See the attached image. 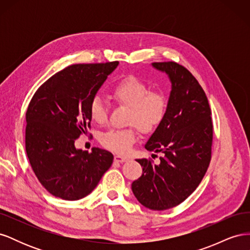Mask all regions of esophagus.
Here are the masks:
<instances>
[{
	"label": "esophagus",
	"instance_id": "obj_1",
	"mask_svg": "<svg viewBox=\"0 0 250 250\" xmlns=\"http://www.w3.org/2000/svg\"><path fill=\"white\" fill-rule=\"evenodd\" d=\"M128 161L127 157H124V156H120V155H116L115 156V162L117 163H125Z\"/></svg>",
	"mask_w": 250,
	"mask_h": 250
}]
</instances>
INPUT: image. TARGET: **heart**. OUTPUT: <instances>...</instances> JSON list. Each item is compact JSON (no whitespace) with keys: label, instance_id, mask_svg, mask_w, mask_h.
Returning a JSON list of instances; mask_svg holds the SVG:
<instances>
[{"label":"heart","instance_id":"1","mask_svg":"<svg viewBox=\"0 0 250 250\" xmlns=\"http://www.w3.org/2000/svg\"><path fill=\"white\" fill-rule=\"evenodd\" d=\"M110 95L119 105L129 107L127 123L133 126L108 130L102 134L101 144L113 152L127 154L138 139L135 126L143 133L153 132L167 116L169 100L165 93L150 90L147 82L133 75L117 81L110 88ZM88 109L95 123L103 124L106 121L107 107L98 96L92 98Z\"/></svg>","mask_w":250,"mask_h":250}]
</instances>
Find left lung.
<instances>
[{
	"instance_id": "left-lung-1",
	"label": "left lung",
	"mask_w": 250,
	"mask_h": 250,
	"mask_svg": "<svg viewBox=\"0 0 250 250\" xmlns=\"http://www.w3.org/2000/svg\"><path fill=\"white\" fill-rule=\"evenodd\" d=\"M152 65L169 75L172 90L167 116L145 148L164 156L158 165L151 158L138 160L143 174L131 188L144 207L164 210L184 202L201 183L211 158L214 130L208 97L192 73L174 62Z\"/></svg>"
}]
</instances>
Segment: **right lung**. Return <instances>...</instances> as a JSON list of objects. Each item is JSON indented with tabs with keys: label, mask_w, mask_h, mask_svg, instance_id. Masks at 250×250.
Segmentation results:
<instances>
[{
	"label": "right lung",
	"mask_w": 250,
	"mask_h": 250,
	"mask_svg": "<svg viewBox=\"0 0 250 250\" xmlns=\"http://www.w3.org/2000/svg\"><path fill=\"white\" fill-rule=\"evenodd\" d=\"M119 62L78 63L37 88L26 112V152L42 186L55 197L78 200L99 184L113 162L107 150H77L75 140L90 129L89 102ZM92 137V134H89Z\"/></svg>",
	"instance_id": "obj_1"
}]
</instances>
